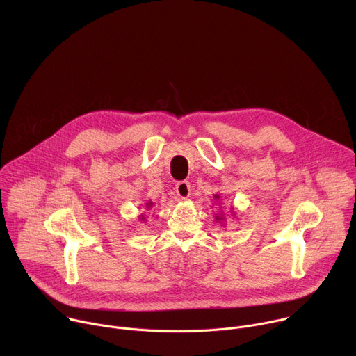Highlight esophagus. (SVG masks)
Here are the masks:
<instances>
[{
	"mask_svg": "<svg viewBox=\"0 0 356 356\" xmlns=\"http://www.w3.org/2000/svg\"><path fill=\"white\" fill-rule=\"evenodd\" d=\"M175 190H176V194H177L179 200H186V198L190 195V193H191L190 183H188V181H186V180L179 181V183L176 184Z\"/></svg>",
	"mask_w": 356,
	"mask_h": 356,
	"instance_id": "obj_1",
	"label": "esophagus"
}]
</instances>
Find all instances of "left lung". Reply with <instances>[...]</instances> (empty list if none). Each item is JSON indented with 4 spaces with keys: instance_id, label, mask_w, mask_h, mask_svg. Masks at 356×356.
<instances>
[{
    "instance_id": "1",
    "label": "left lung",
    "mask_w": 356,
    "mask_h": 356,
    "mask_svg": "<svg viewBox=\"0 0 356 356\" xmlns=\"http://www.w3.org/2000/svg\"><path fill=\"white\" fill-rule=\"evenodd\" d=\"M214 198H217V200H218V198H220V194H216V195H214ZM216 220H222V218H221L220 216H216Z\"/></svg>"
}]
</instances>
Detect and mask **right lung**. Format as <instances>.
Listing matches in <instances>:
<instances>
[{
	"label": "right lung",
	"instance_id": "add662e5",
	"mask_svg": "<svg viewBox=\"0 0 356 356\" xmlns=\"http://www.w3.org/2000/svg\"><path fill=\"white\" fill-rule=\"evenodd\" d=\"M152 204H154V202H147V204H146V207H150ZM142 217V216H140ZM142 220H143V217H142Z\"/></svg>",
	"mask_w": 356,
	"mask_h": 356
}]
</instances>
